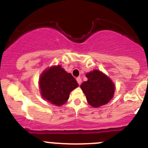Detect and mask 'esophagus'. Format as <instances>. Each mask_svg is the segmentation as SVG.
Returning <instances> with one entry per match:
<instances>
[{
	"mask_svg": "<svg viewBox=\"0 0 148 148\" xmlns=\"http://www.w3.org/2000/svg\"><path fill=\"white\" fill-rule=\"evenodd\" d=\"M77 82H78L79 85H80L82 84V79L80 78V77H77Z\"/></svg>",
	"mask_w": 148,
	"mask_h": 148,
	"instance_id": "esophagus-1",
	"label": "esophagus"
}]
</instances>
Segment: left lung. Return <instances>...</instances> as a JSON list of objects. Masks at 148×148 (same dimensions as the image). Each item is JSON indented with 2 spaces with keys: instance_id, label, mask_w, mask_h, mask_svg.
<instances>
[{
  "instance_id": "1",
  "label": "left lung",
  "mask_w": 148,
  "mask_h": 148,
  "mask_svg": "<svg viewBox=\"0 0 148 148\" xmlns=\"http://www.w3.org/2000/svg\"><path fill=\"white\" fill-rule=\"evenodd\" d=\"M86 77L88 80L84 82L80 87L88 103L93 107H99L110 102L115 90L112 80L99 70L87 73Z\"/></svg>"
}]
</instances>
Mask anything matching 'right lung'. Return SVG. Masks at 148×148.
Returning a JSON list of instances; mask_svg holds the SVG:
<instances>
[{"label":"right lung","mask_w":148,"mask_h":148,"mask_svg":"<svg viewBox=\"0 0 148 148\" xmlns=\"http://www.w3.org/2000/svg\"><path fill=\"white\" fill-rule=\"evenodd\" d=\"M78 86L74 77L60 65L47 69L39 79L41 96L56 106L65 104L69 97L70 92Z\"/></svg>","instance_id":"add662e5"}]
</instances>
